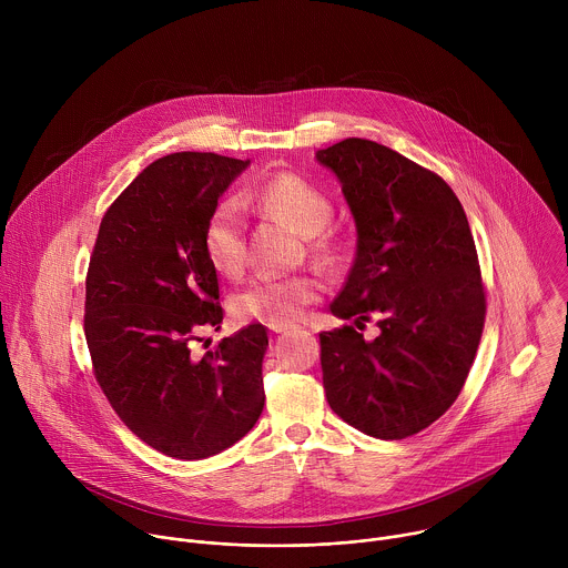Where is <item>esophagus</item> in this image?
Here are the masks:
<instances>
[{
	"label": "esophagus",
	"mask_w": 568,
	"mask_h": 568,
	"mask_svg": "<svg viewBox=\"0 0 568 568\" xmlns=\"http://www.w3.org/2000/svg\"><path fill=\"white\" fill-rule=\"evenodd\" d=\"M267 328H270L272 333L281 335V333H287V331H292V328H294V323H270Z\"/></svg>",
	"instance_id": "esophagus-1"
}]
</instances>
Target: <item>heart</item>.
I'll list each match as a JSON object with an SVG mask.
<instances>
[{"label":"heart","mask_w":568,"mask_h":568,"mask_svg":"<svg viewBox=\"0 0 568 568\" xmlns=\"http://www.w3.org/2000/svg\"><path fill=\"white\" fill-rule=\"evenodd\" d=\"M245 204L287 215L305 235H314V247L326 250L321 231L333 217V204L307 180L281 173L242 195ZM202 247L211 267L222 276H235L247 263V217L235 197L220 200L202 231ZM323 292V283L312 272L267 274L240 285L231 298L229 310L240 323H290L303 314Z\"/></svg>","instance_id":"heart-1"}]
</instances>
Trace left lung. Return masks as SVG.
I'll return each instance as SVG.
<instances>
[{"label": "left lung", "instance_id": "obj_1", "mask_svg": "<svg viewBox=\"0 0 568 568\" xmlns=\"http://www.w3.org/2000/svg\"><path fill=\"white\" fill-rule=\"evenodd\" d=\"M342 182L357 254L331 310L375 318L321 333L323 388L355 429L399 440L436 423L458 397L485 321V292L467 215L443 178L399 152L344 139L316 150Z\"/></svg>", "mask_w": 568, "mask_h": 568}]
</instances>
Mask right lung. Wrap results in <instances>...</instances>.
Here are the masks:
<instances>
[{
  "label": "right lung",
  "mask_w": 568,
  "mask_h": 568,
  "mask_svg": "<svg viewBox=\"0 0 568 568\" xmlns=\"http://www.w3.org/2000/svg\"><path fill=\"white\" fill-rule=\"evenodd\" d=\"M250 159L161 156L105 211L85 281L94 377L125 427L152 449L197 460L231 447L263 414L261 323L197 357L220 328L217 274L204 256L211 209Z\"/></svg>",
  "instance_id": "right-lung-1"
}]
</instances>
